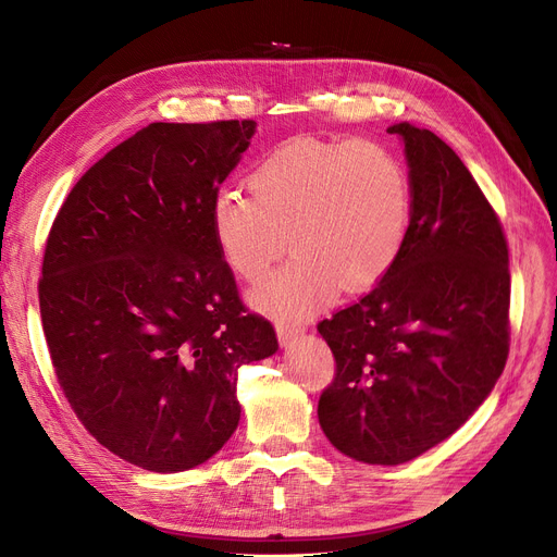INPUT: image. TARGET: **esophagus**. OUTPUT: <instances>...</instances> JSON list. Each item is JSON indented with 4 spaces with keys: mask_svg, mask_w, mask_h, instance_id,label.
I'll return each mask as SVG.
<instances>
[{
    "mask_svg": "<svg viewBox=\"0 0 557 557\" xmlns=\"http://www.w3.org/2000/svg\"><path fill=\"white\" fill-rule=\"evenodd\" d=\"M304 326L301 324H285V322H281V324H276V335H278V342L283 344V347H287L289 342H295L297 337H301L304 335Z\"/></svg>",
    "mask_w": 557,
    "mask_h": 557,
    "instance_id": "esophagus-1",
    "label": "esophagus"
}]
</instances>
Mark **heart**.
<instances>
[{
  "label": "heart",
  "instance_id": "heart-1",
  "mask_svg": "<svg viewBox=\"0 0 557 557\" xmlns=\"http://www.w3.org/2000/svg\"><path fill=\"white\" fill-rule=\"evenodd\" d=\"M249 193L220 190L210 228L222 260L247 283L268 274L251 301L276 317H301L344 293L376 285L399 258L412 220L404 161L372 140H287L251 168Z\"/></svg>",
  "mask_w": 557,
  "mask_h": 557
}]
</instances>
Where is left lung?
<instances>
[{
  "instance_id": "left-lung-1",
  "label": "left lung",
  "mask_w": 557,
  "mask_h": 557,
  "mask_svg": "<svg viewBox=\"0 0 557 557\" xmlns=\"http://www.w3.org/2000/svg\"><path fill=\"white\" fill-rule=\"evenodd\" d=\"M401 136L412 183L404 249L372 293L317 324L335 379L317 417L367 465H401L454 435L510 351L508 243L479 183L433 131Z\"/></svg>"
}]
</instances>
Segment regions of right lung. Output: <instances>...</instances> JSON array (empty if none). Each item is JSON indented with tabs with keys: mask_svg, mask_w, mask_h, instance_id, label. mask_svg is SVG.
Instances as JSON below:
<instances>
[{
	"mask_svg": "<svg viewBox=\"0 0 557 557\" xmlns=\"http://www.w3.org/2000/svg\"><path fill=\"white\" fill-rule=\"evenodd\" d=\"M253 131L140 128L76 181L47 237L38 297L59 385L101 446L147 471L215 456L240 421L237 369L278 349L210 228Z\"/></svg>",
	"mask_w": 557,
	"mask_h": 557,
	"instance_id": "obj_1",
	"label": "right lung"
}]
</instances>
